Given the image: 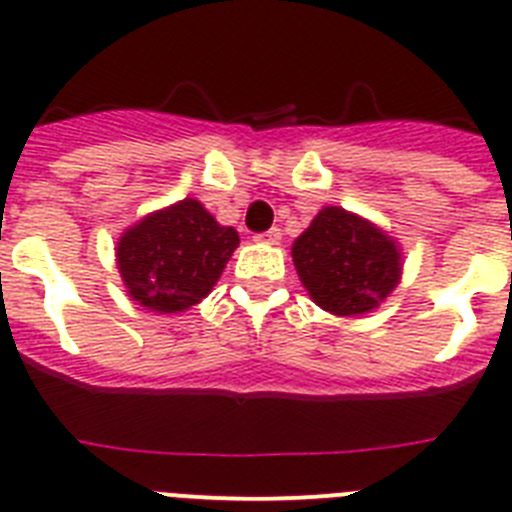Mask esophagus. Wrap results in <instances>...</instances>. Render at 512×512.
I'll return each instance as SVG.
<instances>
[{"label":"esophagus","instance_id":"1","mask_svg":"<svg viewBox=\"0 0 512 512\" xmlns=\"http://www.w3.org/2000/svg\"><path fill=\"white\" fill-rule=\"evenodd\" d=\"M253 240H259V243H269V246H277L279 240H282V230L279 227H272V230H264V233H256Z\"/></svg>","mask_w":512,"mask_h":512}]
</instances>
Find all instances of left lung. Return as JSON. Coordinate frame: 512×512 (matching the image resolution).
Returning a JSON list of instances; mask_svg holds the SVG:
<instances>
[{
    "mask_svg": "<svg viewBox=\"0 0 512 512\" xmlns=\"http://www.w3.org/2000/svg\"><path fill=\"white\" fill-rule=\"evenodd\" d=\"M300 282L334 316L368 313L388 298L401 272V253L388 235L342 207H326L295 240Z\"/></svg>",
    "mask_w": 512,
    "mask_h": 512,
    "instance_id": "8db88e82",
    "label": "left lung"
}]
</instances>
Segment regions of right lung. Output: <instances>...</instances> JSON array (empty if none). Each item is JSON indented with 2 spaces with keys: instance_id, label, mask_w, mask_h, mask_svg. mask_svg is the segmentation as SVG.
<instances>
[{
  "instance_id": "1",
  "label": "right lung",
  "mask_w": 512,
  "mask_h": 512,
  "mask_svg": "<svg viewBox=\"0 0 512 512\" xmlns=\"http://www.w3.org/2000/svg\"><path fill=\"white\" fill-rule=\"evenodd\" d=\"M238 243L233 227L217 225L196 199H183L126 230L116 256L126 290L142 308L181 313L212 292Z\"/></svg>"
}]
</instances>
